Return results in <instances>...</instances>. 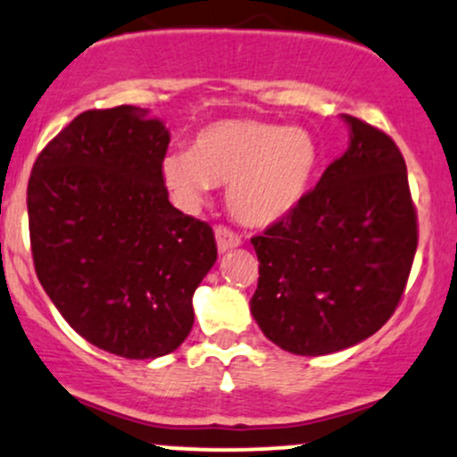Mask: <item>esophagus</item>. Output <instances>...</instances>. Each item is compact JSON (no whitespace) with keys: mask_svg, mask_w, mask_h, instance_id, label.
I'll use <instances>...</instances> for the list:
<instances>
[{"mask_svg":"<svg viewBox=\"0 0 457 457\" xmlns=\"http://www.w3.org/2000/svg\"><path fill=\"white\" fill-rule=\"evenodd\" d=\"M215 242H218L220 253H227L230 248H237L242 244V237L227 227H215Z\"/></svg>","mask_w":457,"mask_h":457,"instance_id":"34e87169","label":"esophagus"}]
</instances>
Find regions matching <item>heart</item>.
<instances>
[{"mask_svg":"<svg viewBox=\"0 0 457 457\" xmlns=\"http://www.w3.org/2000/svg\"><path fill=\"white\" fill-rule=\"evenodd\" d=\"M318 170V145L303 129L259 120H222L195 132L189 150L168 152L161 179L185 207L211 185H228V209L248 227L286 220L305 200Z\"/></svg>","mask_w":457,"mask_h":457,"instance_id":"b5f03b06","label":"heart"}]
</instances>
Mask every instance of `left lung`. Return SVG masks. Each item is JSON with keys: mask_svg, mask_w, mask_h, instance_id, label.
<instances>
[{"mask_svg": "<svg viewBox=\"0 0 457 457\" xmlns=\"http://www.w3.org/2000/svg\"><path fill=\"white\" fill-rule=\"evenodd\" d=\"M342 117L348 150L286 220L250 239L259 259L250 312L294 355H328L379 331L419 244L401 150L375 126Z\"/></svg>", "mask_w": 457, "mask_h": 457, "instance_id": "left-lung-1", "label": "left lung"}]
</instances>
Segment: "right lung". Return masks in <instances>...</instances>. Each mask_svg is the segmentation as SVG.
Masks as SVG:
<instances>
[{"instance_id": "1", "label": "right lung", "mask_w": 457, "mask_h": 457, "mask_svg": "<svg viewBox=\"0 0 457 457\" xmlns=\"http://www.w3.org/2000/svg\"><path fill=\"white\" fill-rule=\"evenodd\" d=\"M170 130L137 106L85 111L43 148L28 180L37 277L93 346L126 360L176 351L218 259L207 222L171 207Z\"/></svg>"}]
</instances>
